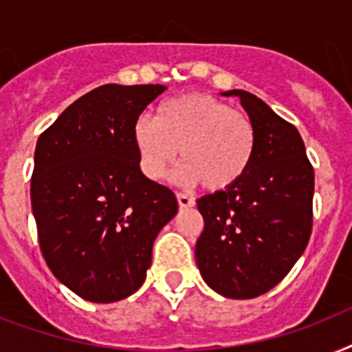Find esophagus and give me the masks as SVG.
<instances>
[{
  "mask_svg": "<svg viewBox=\"0 0 352 352\" xmlns=\"http://www.w3.org/2000/svg\"><path fill=\"white\" fill-rule=\"evenodd\" d=\"M177 201H179V206H181V208H192L193 204H195L193 197H190L186 193H177Z\"/></svg>",
  "mask_w": 352,
  "mask_h": 352,
  "instance_id": "obj_1",
  "label": "esophagus"
}]
</instances>
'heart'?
Here are the masks:
<instances>
[{"mask_svg": "<svg viewBox=\"0 0 352 352\" xmlns=\"http://www.w3.org/2000/svg\"><path fill=\"white\" fill-rule=\"evenodd\" d=\"M133 142L142 171L164 179L175 164L179 148L186 162L179 177L223 192L243 181L256 155L257 131L252 118L210 95H182L162 102L155 118L140 117Z\"/></svg>", "mask_w": 352, "mask_h": 352, "instance_id": "1", "label": "heart"}]
</instances>
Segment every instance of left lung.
Masks as SVG:
<instances>
[{
	"instance_id": "obj_1",
	"label": "left lung",
	"mask_w": 352,
	"mask_h": 352,
	"mask_svg": "<svg viewBox=\"0 0 352 352\" xmlns=\"http://www.w3.org/2000/svg\"><path fill=\"white\" fill-rule=\"evenodd\" d=\"M257 131L243 181L197 199L204 228L195 259L210 289L250 300L274 289L305 250L312 232L314 168L290 122L252 93L234 89Z\"/></svg>"
}]
</instances>
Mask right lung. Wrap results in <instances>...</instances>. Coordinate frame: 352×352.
Masks as SVG:
<instances>
[{
  "label": "right lung",
  "mask_w": 352,
  "mask_h": 352,
  "mask_svg": "<svg viewBox=\"0 0 352 352\" xmlns=\"http://www.w3.org/2000/svg\"><path fill=\"white\" fill-rule=\"evenodd\" d=\"M166 85L106 84L73 102L36 144L30 203L54 278L95 303L140 289L175 193L138 166L133 126Z\"/></svg>",
  "instance_id": "1"
}]
</instances>
